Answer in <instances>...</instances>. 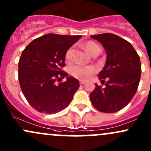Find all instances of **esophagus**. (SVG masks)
<instances>
[{
    "mask_svg": "<svg viewBox=\"0 0 151 151\" xmlns=\"http://www.w3.org/2000/svg\"><path fill=\"white\" fill-rule=\"evenodd\" d=\"M79 83H80V84H84L86 83L85 81H83V80H80L79 81Z\"/></svg>",
    "mask_w": 151,
    "mask_h": 151,
    "instance_id": "esophagus-1",
    "label": "esophagus"
}]
</instances>
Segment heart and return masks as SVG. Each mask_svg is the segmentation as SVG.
I'll list each match as a JSON object with an SVG mask.
<instances>
[{
    "label": "heart",
    "mask_w": 151,
    "mask_h": 151,
    "mask_svg": "<svg viewBox=\"0 0 151 151\" xmlns=\"http://www.w3.org/2000/svg\"><path fill=\"white\" fill-rule=\"evenodd\" d=\"M84 48L87 52L92 56L100 52V46L93 41H88V42L84 44ZM72 54L73 47H70L69 49H68L65 54V59L67 62H70L72 60ZM95 72V67H92V66L83 67V66L76 64V65L71 67L70 69V73L72 76L78 79H84V80H87V79L90 78L92 74H94Z\"/></svg>",
    "instance_id": "obj_1"
}]
</instances>
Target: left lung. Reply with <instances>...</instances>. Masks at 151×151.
Listing matches in <instances>:
<instances>
[{
    "mask_svg": "<svg viewBox=\"0 0 151 151\" xmlns=\"http://www.w3.org/2000/svg\"><path fill=\"white\" fill-rule=\"evenodd\" d=\"M105 48L107 59L99 73L102 88L95 84L89 94L91 102L97 110L112 113L122 110L131 101L137 92L141 75L140 57L130 42L113 34L91 36Z\"/></svg>",
    "mask_w": 151,
    "mask_h": 151,
    "instance_id": "8db88e82",
    "label": "left lung"
}]
</instances>
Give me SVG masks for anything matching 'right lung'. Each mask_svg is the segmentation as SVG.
<instances>
[{"instance_id": "right-lung-1", "label": "right lung", "mask_w": 151, "mask_h": 151, "mask_svg": "<svg viewBox=\"0 0 151 151\" xmlns=\"http://www.w3.org/2000/svg\"><path fill=\"white\" fill-rule=\"evenodd\" d=\"M82 36L49 34L31 41L19 62V81L24 97L39 112L54 114L68 107L79 89L77 79L62 71L65 54ZM66 76L67 81L57 83Z\"/></svg>"}]
</instances>
